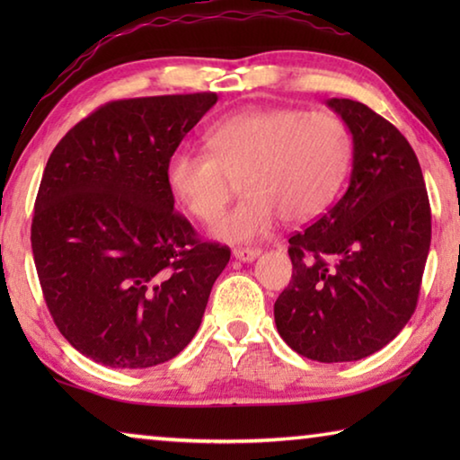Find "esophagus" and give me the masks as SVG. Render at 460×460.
<instances>
[{"label":"esophagus","instance_id":"1","mask_svg":"<svg viewBox=\"0 0 460 460\" xmlns=\"http://www.w3.org/2000/svg\"><path fill=\"white\" fill-rule=\"evenodd\" d=\"M261 252L258 247H237L233 249V258L239 261H253Z\"/></svg>","mask_w":460,"mask_h":460}]
</instances>
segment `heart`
I'll return each mask as SVG.
<instances>
[{
	"label": "heart",
	"mask_w": 460,
	"mask_h": 460,
	"mask_svg": "<svg viewBox=\"0 0 460 460\" xmlns=\"http://www.w3.org/2000/svg\"><path fill=\"white\" fill-rule=\"evenodd\" d=\"M208 152L182 147L168 158L166 184L194 219L223 213L239 181L247 190L215 225L225 241L268 235L278 217L302 223L329 207L345 181L353 139L339 115L300 109H245L207 131Z\"/></svg>",
	"instance_id": "heart-1"
}]
</instances>
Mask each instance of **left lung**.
Listing matches in <instances>:
<instances>
[{
    "instance_id": "8db88e82",
    "label": "left lung",
    "mask_w": 460,
    "mask_h": 460,
    "mask_svg": "<svg viewBox=\"0 0 460 460\" xmlns=\"http://www.w3.org/2000/svg\"><path fill=\"white\" fill-rule=\"evenodd\" d=\"M326 105L353 136L351 181L329 211L288 239L294 274L274 318L296 353L342 363L384 349L414 314L432 215L422 168L400 129L359 101Z\"/></svg>"
}]
</instances>
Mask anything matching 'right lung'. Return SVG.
Instances as JSON below:
<instances>
[{
  "label": "right lung",
  "instance_id": "obj_1",
  "mask_svg": "<svg viewBox=\"0 0 460 460\" xmlns=\"http://www.w3.org/2000/svg\"><path fill=\"white\" fill-rule=\"evenodd\" d=\"M217 93L111 101L54 147L38 189L32 253L54 324L118 369L170 361L197 334L229 247L174 211L168 158Z\"/></svg>",
  "mask_w": 460,
  "mask_h": 460
}]
</instances>
